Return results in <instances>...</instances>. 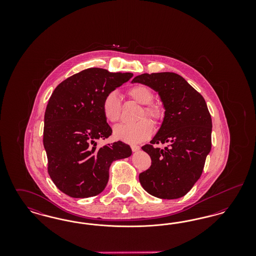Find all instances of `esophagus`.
<instances>
[{"label": "esophagus", "instance_id": "esophagus-1", "mask_svg": "<svg viewBox=\"0 0 256 256\" xmlns=\"http://www.w3.org/2000/svg\"><path fill=\"white\" fill-rule=\"evenodd\" d=\"M130 148H132V152H137V150H139V148H140V146H136V145H132Z\"/></svg>", "mask_w": 256, "mask_h": 256}]
</instances>
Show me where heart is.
Segmentation results:
<instances>
[{"instance_id":"1","label":"heart","mask_w":256,"mask_h":256,"mask_svg":"<svg viewBox=\"0 0 256 256\" xmlns=\"http://www.w3.org/2000/svg\"><path fill=\"white\" fill-rule=\"evenodd\" d=\"M128 96L136 102L143 104L139 118L145 116L154 122H158L162 118V110L158 104L152 102L154 94L146 86L137 84L128 90ZM104 117L110 122L119 121L122 111V102L117 92L108 93L102 102ZM152 132V124L146 119H142L135 124H120L114 128L113 135L117 140H121L128 144H138L148 139Z\"/></svg>"}]
</instances>
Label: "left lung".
Segmentation results:
<instances>
[{"label": "left lung", "instance_id": "8db88e82", "mask_svg": "<svg viewBox=\"0 0 256 256\" xmlns=\"http://www.w3.org/2000/svg\"><path fill=\"white\" fill-rule=\"evenodd\" d=\"M132 82L150 86L165 108L158 134L142 150L152 165L139 174L142 187L159 198L186 195L200 178L211 150L212 120L204 97L178 74H142ZM165 144L161 149L156 146Z\"/></svg>", "mask_w": 256, "mask_h": 256}]
</instances>
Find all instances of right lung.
Wrapping results in <instances>:
<instances>
[{
    "mask_svg": "<svg viewBox=\"0 0 256 256\" xmlns=\"http://www.w3.org/2000/svg\"><path fill=\"white\" fill-rule=\"evenodd\" d=\"M132 73H111L89 68L56 86L44 116L43 145L48 172L56 186L72 198H89L104 191L111 163L132 156L122 141L98 146L112 130L104 117V96L132 78Z\"/></svg>",
    "mask_w": 256,
    "mask_h": 256,
    "instance_id": "1",
    "label": "right lung"
}]
</instances>
